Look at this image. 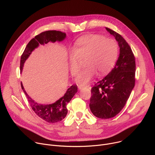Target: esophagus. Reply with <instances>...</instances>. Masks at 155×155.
Masks as SVG:
<instances>
[{
    "label": "esophagus",
    "instance_id": "esophagus-1",
    "mask_svg": "<svg viewBox=\"0 0 155 155\" xmlns=\"http://www.w3.org/2000/svg\"><path fill=\"white\" fill-rule=\"evenodd\" d=\"M89 87V86L87 85H78V89L79 90H81L83 89V88H86V87Z\"/></svg>",
    "mask_w": 155,
    "mask_h": 155
}]
</instances>
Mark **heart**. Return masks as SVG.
Returning a JSON list of instances; mask_svg holds the SVG:
<instances>
[{
  "mask_svg": "<svg viewBox=\"0 0 155 155\" xmlns=\"http://www.w3.org/2000/svg\"><path fill=\"white\" fill-rule=\"evenodd\" d=\"M119 47L114 38L99 34H90L80 38L69 54L70 70L75 76L80 70V61L84 59L86 67L76 78L81 84L89 83L98 72L99 75L108 73L115 65Z\"/></svg>",
  "mask_w": 155,
  "mask_h": 155,
  "instance_id": "1",
  "label": "heart"
}]
</instances>
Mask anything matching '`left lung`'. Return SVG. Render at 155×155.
<instances>
[{
  "instance_id": "1",
  "label": "left lung",
  "mask_w": 155,
  "mask_h": 155,
  "mask_svg": "<svg viewBox=\"0 0 155 155\" xmlns=\"http://www.w3.org/2000/svg\"><path fill=\"white\" fill-rule=\"evenodd\" d=\"M106 29L118 42L120 54L112 71L91 88L90 108L101 119L113 118L121 111L136 81L135 57L129 45L118 33Z\"/></svg>"
}]
</instances>
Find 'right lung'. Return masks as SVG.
I'll list each match as a JSON object with an SVG mask.
<instances>
[{
  "instance_id": "obj_1",
  "label": "right lung",
  "mask_w": 155,
  "mask_h": 155,
  "mask_svg": "<svg viewBox=\"0 0 155 155\" xmlns=\"http://www.w3.org/2000/svg\"><path fill=\"white\" fill-rule=\"evenodd\" d=\"M66 34L65 32L57 31H47L37 35L31 39L27 45L24 52L21 56L20 71L23 69V64L28 59L31 52L37 48L39 44L47 43L49 41L54 42L56 41H62L65 38ZM22 90L26 94L28 102L33 110V111L40 118L50 123H55L63 120L68 114L67 105L71 101L75 94L77 92V86L72 85L68 90L64 96L60 98L55 103L52 104L43 105L39 104L34 101L26 93L24 87L21 83Z\"/></svg>"
}]
</instances>
